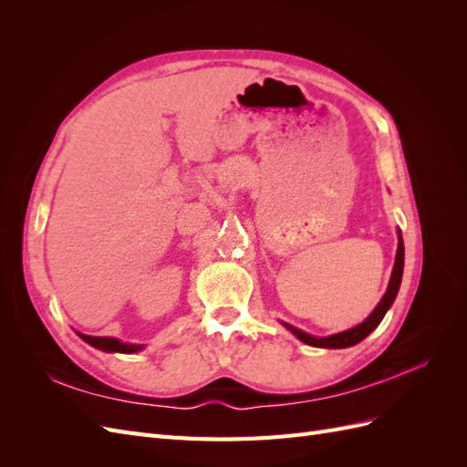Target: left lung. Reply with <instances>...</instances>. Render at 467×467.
<instances>
[{"mask_svg":"<svg viewBox=\"0 0 467 467\" xmlns=\"http://www.w3.org/2000/svg\"><path fill=\"white\" fill-rule=\"evenodd\" d=\"M403 239H401V234H400V245H398V255H395V265H393V273H391V278H389V286L384 294V298H381V302L376 306L374 312L370 314L368 319H364L360 325H357V327H352L348 331H343V333H337V335H331V337H312L307 335L300 329L292 327V325H286V327L300 338V341H304L306 345H312V347H321V348H345V347H352L360 343L364 337H368L378 325L379 321L384 319L386 312L389 309V306L393 304L395 296H398V290H400V285H401V275H403Z\"/></svg>","mask_w":467,"mask_h":467,"instance_id":"1","label":"left lung"}]
</instances>
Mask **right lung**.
<instances>
[{"mask_svg":"<svg viewBox=\"0 0 467 467\" xmlns=\"http://www.w3.org/2000/svg\"><path fill=\"white\" fill-rule=\"evenodd\" d=\"M83 341L89 343L95 348H101L107 352H126V355H130V352H136L142 348V345H129V343H120L117 338H110V337H89V335H83L78 333Z\"/></svg>","mask_w":467,"mask_h":467,"instance_id":"obj_1","label":"right lung"}]
</instances>
